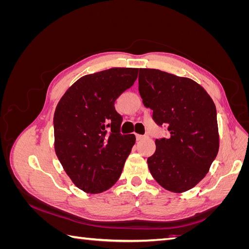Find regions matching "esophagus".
<instances>
[{"label":"esophagus","instance_id":"esophagus-1","mask_svg":"<svg viewBox=\"0 0 249 249\" xmlns=\"http://www.w3.org/2000/svg\"><path fill=\"white\" fill-rule=\"evenodd\" d=\"M144 138H146L145 135H139V134H136V139H137V140H142V139H144Z\"/></svg>","mask_w":249,"mask_h":249}]
</instances>
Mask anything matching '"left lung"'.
<instances>
[{
	"label": "left lung",
	"mask_w": 249,
	"mask_h": 249,
	"mask_svg": "<svg viewBox=\"0 0 249 249\" xmlns=\"http://www.w3.org/2000/svg\"><path fill=\"white\" fill-rule=\"evenodd\" d=\"M139 92L153 120L167 127L147 159L154 178L171 192L190 190L206 177L218 154L217 112L207 91L191 79L140 69Z\"/></svg>",
	"instance_id": "1"
}]
</instances>
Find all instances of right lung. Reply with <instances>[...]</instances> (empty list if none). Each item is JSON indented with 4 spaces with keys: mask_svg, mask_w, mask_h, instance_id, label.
Returning <instances> with one entry per match:
<instances>
[{
    "mask_svg": "<svg viewBox=\"0 0 249 249\" xmlns=\"http://www.w3.org/2000/svg\"><path fill=\"white\" fill-rule=\"evenodd\" d=\"M138 69L114 67L82 77L67 90L54 114L55 150L73 184L87 193L114 185L135 144L123 135L115 101L133 86Z\"/></svg>",
    "mask_w": 249,
    "mask_h": 249,
    "instance_id": "right-lung-1",
    "label": "right lung"
}]
</instances>
